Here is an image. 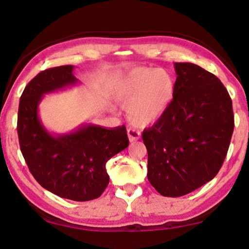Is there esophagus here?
<instances>
[{
	"instance_id": "esophagus-1",
	"label": "esophagus",
	"mask_w": 249,
	"mask_h": 249,
	"mask_svg": "<svg viewBox=\"0 0 249 249\" xmlns=\"http://www.w3.org/2000/svg\"><path fill=\"white\" fill-rule=\"evenodd\" d=\"M128 133V138L130 142H136V140H138L140 138V132L138 130H136V129H132V128H129L127 130Z\"/></svg>"
}]
</instances>
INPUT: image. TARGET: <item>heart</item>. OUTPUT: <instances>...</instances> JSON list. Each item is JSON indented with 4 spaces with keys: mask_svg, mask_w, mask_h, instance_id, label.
Wrapping results in <instances>:
<instances>
[{
    "mask_svg": "<svg viewBox=\"0 0 249 249\" xmlns=\"http://www.w3.org/2000/svg\"><path fill=\"white\" fill-rule=\"evenodd\" d=\"M113 96L128 106V118L138 127H147L166 112L174 96V81L166 71L136 68L119 80Z\"/></svg>",
    "mask_w": 249,
    "mask_h": 249,
    "instance_id": "1",
    "label": "heart"
}]
</instances>
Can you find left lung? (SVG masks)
I'll return each instance as SVG.
<instances>
[{
    "instance_id": "left-lung-1",
    "label": "left lung",
    "mask_w": 249,
    "mask_h": 249,
    "mask_svg": "<svg viewBox=\"0 0 249 249\" xmlns=\"http://www.w3.org/2000/svg\"><path fill=\"white\" fill-rule=\"evenodd\" d=\"M171 106L142 132L147 178L164 196H185L211 181L231 140L232 102L217 76L191 63H175Z\"/></svg>"
}]
</instances>
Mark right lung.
I'll return each instance as SVG.
<instances>
[{
	"mask_svg": "<svg viewBox=\"0 0 249 249\" xmlns=\"http://www.w3.org/2000/svg\"><path fill=\"white\" fill-rule=\"evenodd\" d=\"M74 66L53 67L28 83L20 98L18 136L29 171L39 184L64 199H98L109 184L107 161L129 145L124 125L107 129L82 125L67 135L53 136L38 117V106L46 93L74 85Z\"/></svg>",
	"mask_w": 249,
	"mask_h": 249,
	"instance_id": "obj_1",
	"label": "right lung"
}]
</instances>
